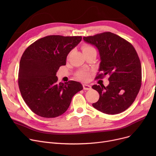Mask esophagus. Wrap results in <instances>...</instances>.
Returning <instances> with one entry per match:
<instances>
[{"label": "esophagus", "mask_w": 156, "mask_h": 156, "mask_svg": "<svg viewBox=\"0 0 156 156\" xmlns=\"http://www.w3.org/2000/svg\"><path fill=\"white\" fill-rule=\"evenodd\" d=\"M83 89L86 90H90L92 88L90 85H87V84H83Z\"/></svg>", "instance_id": "1"}]
</instances>
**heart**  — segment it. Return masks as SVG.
Instances as JSON below:
<instances>
[{
  "label": "heart",
  "instance_id": "1",
  "mask_svg": "<svg viewBox=\"0 0 156 156\" xmlns=\"http://www.w3.org/2000/svg\"><path fill=\"white\" fill-rule=\"evenodd\" d=\"M82 49V51L83 52H88L90 51H92V50H94V48L88 45H85L82 47L81 48ZM76 77L78 78H80L81 80H87L89 78V74L87 71H80L79 72L77 73L76 74Z\"/></svg>",
  "mask_w": 156,
  "mask_h": 156
}]
</instances>
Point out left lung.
Returning <instances> with one entry per match:
<instances>
[{"mask_svg":"<svg viewBox=\"0 0 156 156\" xmlns=\"http://www.w3.org/2000/svg\"><path fill=\"white\" fill-rule=\"evenodd\" d=\"M83 40L99 50V73L95 79L109 76L107 87H92L99 94V99L92 104L93 107L108 114L125 111L133 103L142 84L141 63L135 48L111 32L84 37Z\"/></svg>","mask_w":156,"mask_h":156,"instance_id":"left-lung-1","label":"left lung"}]
</instances>
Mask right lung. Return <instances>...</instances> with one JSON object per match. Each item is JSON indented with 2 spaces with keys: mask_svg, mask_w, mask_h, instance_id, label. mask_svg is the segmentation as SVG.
Segmentation results:
<instances>
[{
  "mask_svg": "<svg viewBox=\"0 0 156 156\" xmlns=\"http://www.w3.org/2000/svg\"><path fill=\"white\" fill-rule=\"evenodd\" d=\"M82 39L81 36L49 35L31 44L20 62L18 85L23 100L38 116L51 118L68 109L74 95L83 89L80 82L57 83L56 73Z\"/></svg>",
  "mask_w": 156,
  "mask_h": 156,
  "instance_id": "add662e5",
  "label": "right lung"
}]
</instances>
